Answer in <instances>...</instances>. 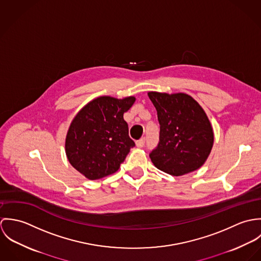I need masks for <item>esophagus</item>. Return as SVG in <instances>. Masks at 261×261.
Segmentation results:
<instances>
[{
    "mask_svg": "<svg viewBox=\"0 0 261 261\" xmlns=\"http://www.w3.org/2000/svg\"><path fill=\"white\" fill-rule=\"evenodd\" d=\"M136 145H137V147H138V148H143V147L145 146V139L143 138V139H141V140L137 141Z\"/></svg>",
    "mask_w": 261,
    "mask_h": 261,
    "instance_id": "esophagus-1",
    "label": "esophagus"
}]
</instances>
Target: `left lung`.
<instances>
[{"mask_svg":"<svg viewBox=\"0 0 261 261\" xmlns=\"http://www.w3.org/2000/svg\"><path fill=\"white\" fill-rule=\"evenodd\" d=\"M160 122V143L149 158L159 170L183 176L201 168L214 143L211 122L189 94L149 91Z\"/></svg>","mask_w":261,"mask_h":261,"instance_id":"8db88e82","label":"left lung"}]
</instances>
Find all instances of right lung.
<instances>
[{
	"label": "right lung",
	"instance_id": "obj_1",
	"mask_svg": "<svg viewBox=\"0 0 261 261\" xmlns=\"http://www.w3.org/2000/svg\"><path fill=\"white\" fill-rule=\"evenodd\" d=\"M135 101V96H99L75 115L66 135L65 152L85 178L97 180L115 173L135 147L123 119Z\"/></svg>",
	"mask_w": 261,
	"mask_h": 261
}]
</instances>
